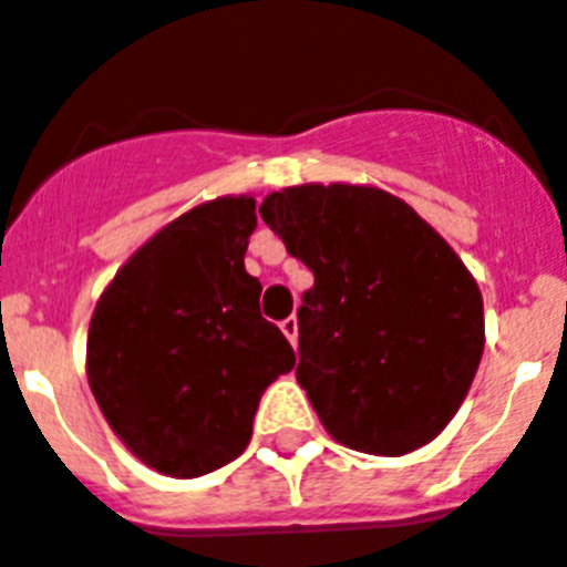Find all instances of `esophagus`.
<instances>
[{
    "mask_svg": "<svg viewBox=\"0 0 567 567\" xmlns=\"http://www.w3.org/2000/svg\"><path fill=\"white\" fill-rule=\"evenodd\" d=\"M282 334L288 337V340H291V346H297V340H299V322H297V317H288V320H282Z\"/></svg>",
    "mask_w": 567,
    "mask_h": 567,
    "instance_id": "obj_1",
    "label": "esophagus"
}]
</instances>
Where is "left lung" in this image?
Listing matches in <instances>:
<instances>
[{
	"mask_svg": "<svg viewBox=\"0 0 567 567\" xmlns=\"http://www.w3.org/2000/svg\"><path fill=\"white\" fill-rule=\"evenodd\" d=\"M259 213L313 274L297 311V380L328 435L392 458L430 444L484 354L482 291L458 254L365 184L285 187Z\"/></svg>",
	"mask_w": 567,
	"mask_h": 567,
	"instance_id": "1",
	"label": "left lung"
}]
</instances>
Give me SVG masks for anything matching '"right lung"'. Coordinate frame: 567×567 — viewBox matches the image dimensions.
Listing matches in <instances>:
<instances>
[{
  "label": "right lung",
  "mask_w": 567,
  "mask_h": 567,
  "mask_svg": "<svg viewBox=\"0 0 567 567\" xmlns=\"http://www.w3.org/2000/svg\"><path fill=\"white\" fill-rule=\"evenodd\" d=\"M250 195L204 202L126 259L89 322L85 374L130 453L173 478L239 458L261 392L297 363L245 270Z\"/></svg>",
  "instance_id": "right-lung-1"
}]
</instances>
